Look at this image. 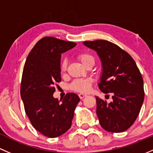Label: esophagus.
I'll list each match as a JSON object with an SVG mask.
<instances>
[{
    "label": "esophagus",
    "mask_w": 153,
    "mask_h": 153,
    "mask_svg": "<svg viewBox=\"0 0 153 153\" xmlns=\"http://www.w3.org/2000/svg\"><path fill=\"white\" fill-rule=\"evenodd\" d=\"M86 96H87V95H86V94H79V97L80 99L85 98Z\"/></svg>",
    "instance_id": "esophagus-1"
}]
</instances>
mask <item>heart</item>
Masks as SVG:
<instances>
[{
	"label": "heart",
	"mask_w": 153,
	"mask_h": 153,
	"mask_svg": "<svg viewBox=\"0 0 153 153\" xmlns=\"http://www.w3.org/2000/svg\"><path fill=\"white\" fill-rule=\"evenodd\" d=\"M77 58L84 65L87 66L91 62H94V58L92 55L87 53H80L77 55ZM59 69L62 73H64L67 69V60L62 59L59 64ZM92 81L90 79H77L71 82L69 88L72 91L80 93H87L91 90Z\"/></svg>",
	"instance_id": "1"
}]
</instances>
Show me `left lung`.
<instances>
[{
	"label": "left lung",
	"mask_w": 153,
	"mask_h": 153,
	"mask_svg": "<svg viewBox=\"0 0 153 153\" xmlns=\"http://www.w3.org/2000/svg\"><path fill=\"white\" fill-rule=\"evenodd\" d=\"M83 44L95 50L102 61L99 88L104 94H112L111 103L96 97L100 125L111 133L125 131L136 120L144 102L141 72L133 57L113 42L98 40Z\"/></svg>",
	"instance_id": "obj_1"
}]
</instances>
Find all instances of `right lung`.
I'll use <instances>...</instances> for the list:
<instances>
[{
    "label": "right lung",
    "instance_id": "add662e5",
    "mask_svg": "<svg viewBox=\"0 0 153 153\" xmlns=\"http://www.w3.org/2000/svg\"><path fill=\"white\" fill-rule=\"evenodd\" d=\"M76 42L45 37L35 44L27 56L22 74L20 96L33 127L48 138L65 133L71 126L79 98L68 93L62 102L53 97L55 85L61 82V53Z\"/></svg>",
    "mask_w": 153,
    "mask_h": 153
}]
</instances>
